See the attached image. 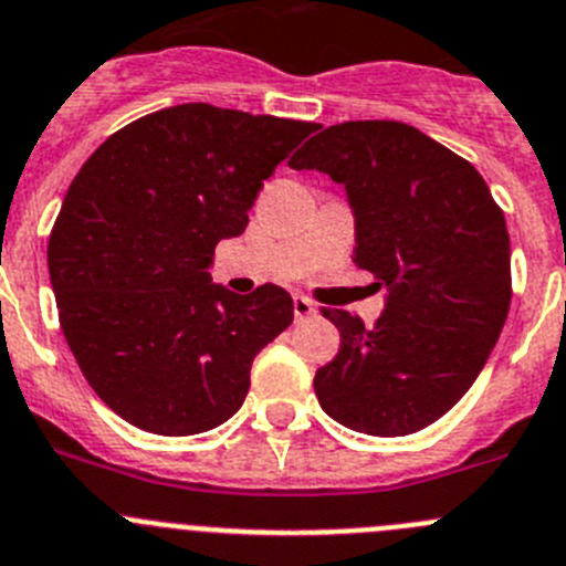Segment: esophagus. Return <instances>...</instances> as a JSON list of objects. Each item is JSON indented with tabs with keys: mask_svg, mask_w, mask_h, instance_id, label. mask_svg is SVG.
<instances>
[{
	"mask_svg": "<svg viewBox=\"0 0 566 566\" xmlns=\"http://www.w3.org/2000/svg\"><path fill=\"white\" fill-rule=\"evenodd\" d=\"M293 313H295V321H304V318H310V315H315V304L307 298V295H295Z\"/></svg>",
	"mask_w": 566,
	"mask_h": 566,
	"instance_id": "esophagus-1",
	"label": "esophagus"
}]
</instances>
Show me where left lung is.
<instances>
[{
    "mask_svg": "<svg viewBox=\"0 0 566 566\" xmlns=\"http://www.w3.org/2000/svg\"><path fill=\"white\" fill-rule=\"evenodd\" d=\"M290 167L346 187L355 265L388 290L371 329L324 310L340 352L315 371L321 408L366 436L424 430L472 388L509 318L503 209L467 158L390 119L324 128Z\"/></svg>",
    "mask_w": 566,
    "mask_h": 566,
    "instance_id": "obj_1",
    "label": "left lung"
}]
</instances>
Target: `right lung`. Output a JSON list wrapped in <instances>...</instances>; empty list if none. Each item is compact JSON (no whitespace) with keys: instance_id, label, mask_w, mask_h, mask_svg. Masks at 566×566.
I'll list each match as a JSON object with an SVG mask.
<instances>
[{"instance_id":"obj_1","label":"right lung","mask_w":566,"mask_h":566,"mask_svg":"<svg viewBox=\"0 0 566 566\" xmlns=\"http://www.w3.org/2000/svg\"><path fill=\"white\" fill-rule=\"evenodd\" d=\"M313 123L184 103L125 125L63 198L46 262L57 318L94 394L134 427L195 436L229 421L253 357L293 324L276 284H214L262 181Z\"/></svg>"}]
</instances>
